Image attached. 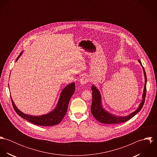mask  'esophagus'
Segmentation results:
<instances>
[{
  "mask_svg": "<svg viewBox=\"0 0 157 157\" xmlns=\"http://www.w3.org/2000/svg\"><path fill=\"white\" fill-rule=\"evenodd\" d=\"M89 81H90V79H89V78L87 76H83L80 80V83L82 85L86 84L88 82H89Z\"/></svg>",
  "mask_w": 157,
  "mask_h": 157,
  "instance_id": "esophagus-1",
  "label": "esophagus"
}]
</instances>
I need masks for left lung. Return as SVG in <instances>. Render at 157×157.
<instances>
[{"mask_svg":"<svg viewBox=\"0 0 157 157\" xmlns=\"http://www.w3.org/2000/svg\"><path fill=\"white\" fill-rule=\"evenodd\" d=\"M138 62L142 65L140 60ZM143 66V65H142ZM144 70V77H145V84H144V92L143 95V101L140 103L138 108L135 111L129 115L127 117H116L113 115H112L106 111H105L101 106V95L100 94L99 90H97L94 86H92L91 90H92V105L90 108V110L92 114L93 115L94 117L100 123L104 124H117V123H121L125 121H128L131 118H132L137 113L140 111L141 108L143 106L144 103L146 94V83H147V77L146 74L145 70L144 67H143Z\"/></svg>","mask_w":157,"mask_h":157,"instance_id":"obj_1","label":"left lung"}]
</instances>
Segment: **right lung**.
Returning <instances> with one entry per match:
<instances>
[{"label": "right lung", "instance_id": "1", "mask_svg": "<svg viewBox=\"0 0 157 157\" xmlns=\"http://www.w3.org/2000/svg\"><path fill=\"white\" fill-rule=\"evenodd\" d=\"M22 52H21L20 55L17 58L16 61L18 60V59L22 54ZM74 91L75 83H72L68 85L62 90L60 94V97L57 106L56 108V109L48 114L38 117L28 115L21 112L15 106L11 97V100L14 111L19 116L22 117L23 118L36 125L44 126H51L59 124L65 117L66 113L67 112L69 101L71 99V97L74 93Z\"/></svg>", "mask_w": 157, "mask_h": 157}]
</instances>
